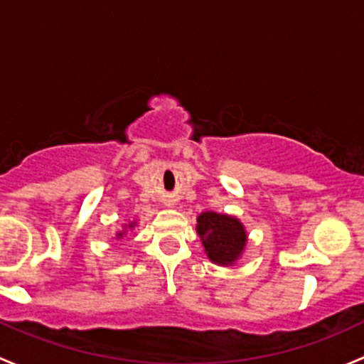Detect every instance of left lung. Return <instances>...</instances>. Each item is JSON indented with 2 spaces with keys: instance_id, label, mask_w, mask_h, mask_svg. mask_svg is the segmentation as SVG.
Wrapping results in <instances>:
<instances>
[{
  "instance_id": "8db88e82",
  "label": "left lung",
  "mask_w": 364,
  "mask_h": 364,
  "mask_svg": "<svg viewBox=\"0 0 364 364\" xmlns=\"http://www.w3.org/2000/svg\"><path fill=\"white\" fill-rule=\"evenodd\" d=\"M196 230L207 250V256L213 263L231 264L238 259L245 247V230L235 217L205 212L198 217Z\"/></svg>"
}]
</instances>
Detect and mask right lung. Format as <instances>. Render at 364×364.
Listing matches in <instances>:
<instances>
[{
    "label": "right lung",
    "instance_id": "1",
    "mask_svg": "<svg viewBox=\"0 0 364 364\" xmlns=\"http://www.w3.org/2000/svg\"><path fill=\"white\" fill-rule=\"evenodd\" d=\"M122 235H124V233H119V235H117V237H119V238H121V237H122Z\"/></svg>",
    "mask_w": 364,
    "mask_h": 364
}]
</instances>
